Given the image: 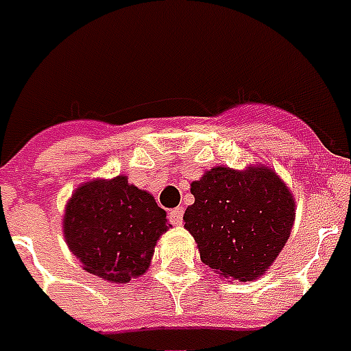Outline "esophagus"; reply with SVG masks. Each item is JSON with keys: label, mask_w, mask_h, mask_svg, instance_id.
<instances>
[{"label": "esophagus", "mask_w": 351, "mask_h": 351, "mask_svg": "<svg viewBox=\"0 0 351 351\" xmlns=\"http://www.w3.org/2000/svg\"><path fill=\"white\" fill-rule=\"evenodd\" d=\"M183 215H185L183 207H176V209L170 210L168 218H170V222H172L173 226H181V223H183Z\"/></svg>", "instance_id": "esophagus-1"}]
</instances>
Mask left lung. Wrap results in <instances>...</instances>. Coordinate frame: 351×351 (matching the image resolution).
Segmentation results:
<instances>
[{
  "mask_svg": "<svg viewBox=\"0 0 351 351\" xmlns=\"http://www.w3.org/2000/svg\"><path fill=\"white\" fill-rule=\"evenodd\" d=\"M191 192L194 204L183 220L205 265L239 281L263 276L294 223V197L285 183L266 166L244 172L216 166L192 181Z\"/></svg>",
  "mask_w": 351,
  "mask_h": 351,
  "instance_id": "left-lung-1",
  "label": "left lung"
}]
</instances>
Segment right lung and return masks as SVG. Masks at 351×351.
<instances>
[{"instance_id": "right-lung-1", "label": "right lung", "mask_w": 351, "mask_h": 351, "mask_svg": "<svg viewBox=\"0 0 351 351\" xmlns=\"http://www.w3.org/2000/svg\"><path fill=\"white\" fill-rule=\"evenodd\" d=\"M152 194L125 176L81 185L66 205L64 237L86 272L128 283L147 270L159 237L170 228Z\"/></svg>"}]
</instances>
